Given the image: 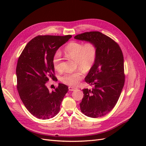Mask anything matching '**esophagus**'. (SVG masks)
Segmentation results:
<instances>
[{
	"label": "esophagus",
	"instance_id": "esophagus-1",
	"mask_svg": "<svg viewBox=\"0 0 146 146\" xmlns=\"http://www.w3.org/2000/svg\"><path fill=\"white\" fill-rule=\"evenodd\" d=\"M77 90V88H74V87H71V86H69V91H75V90Z\"/></svg>",
	"mask_w": 146,
	"mask_h": 146
}]
</instances>
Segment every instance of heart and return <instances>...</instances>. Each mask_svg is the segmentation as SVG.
I'll list each match as a JSON object with an SVG mask.
<instances>
[{"label": "heart", "instance_id": "1", "mask_svg": "<svg viewBox=\"0 0 146 146\" xmlns=\"http://www.w3.org/2000/svg\"><path fill=\"white\" fill-rule=\"evenodd\" d=\"M64 54L68 58L76 60L77 67L80 70L64 74L61 77V80L68 85L76 86L83 78L82 70L84 72H88L93 68L98 57V47L92 41H88L85 44L78 41H71L64 47ZM61 61V52L56 51L52 59V64L55 69H60Z\"/></svg>", "mask_w": 146, "mask_h": 146}]
</instances>
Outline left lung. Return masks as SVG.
Segmentation results:
<instances>
[{
	"mask_svg": "<svg viewBox=\"0 0 146 146\" xmlns=\"http://www.w3.org/2000/svg\"><path fill=\"white\" fill-rule=\"evenodd\" d=\"M74 38L92 41L98 47L96 63L85 79L94 88L82 90L84 95L80 104L81 111L93 118L105 116L116 105L124 85L121 48L113 39L99 32H85Z\"/></svg>",
	"mask_w": 146,
	"mask_h": 146,
	"instance_id": "8db88e82",
	"label": "left lung"
}]
</instances>
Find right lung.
Segmentation results:
<instances>
[{
  "mask_svg": "<svg viewBox=\"0 0 146 146\" xmlns=\"http://www.w3.org/2000/svg\"><path fill=\"white\" fill-rule=\"evenodd\" d=\"M71 37L39 35L28 42L19 57L16 70L17 91L26 108L38 119L55 116L68 91L67 86L59 83L50 92L46 83L55 78L54 55Z\"/></svg>",
  "mask_w": 146,
  "mask_h": 146,
  "instance_id": "add662e5",
  "label": "right lung"
}]
</instances>
